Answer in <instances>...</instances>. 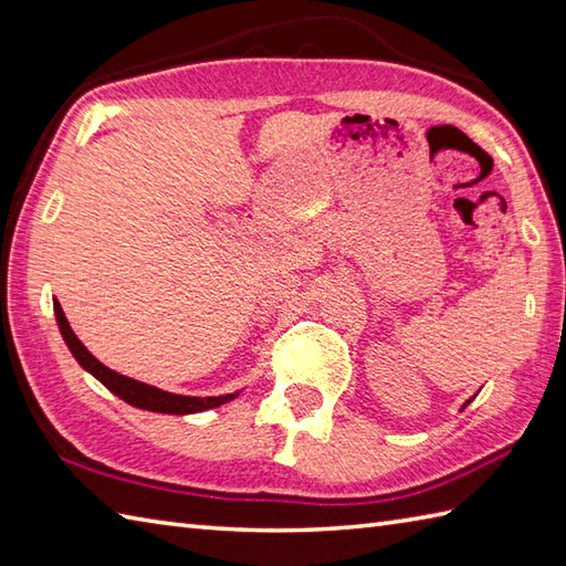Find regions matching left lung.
Wrapping results in <instances>:
<instances>
[{
    "label": "left lung",
    "mask_w": 566,
    "mask_h": 566,
    "mask_svg": "<svg viewBox=\"0 0 566 566\" xmlns=\"http://www.w3.org/2000/svg\"><path fill=\"white\" fill-rule=\"evenodd\" d=\"M474 401V396H472V399H469V401H464V406H462V411H464V408H467V403H472Z\"/></svg>",
    "instance_id": "8db88e82"
}]
</instances>
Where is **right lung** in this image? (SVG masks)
I'll return each instance as SVG.
<instances>
[{
  "mask_svg": "<svg viewBox=\"0 0 566 566\" xmlns=\"http://www.w3.org/2000/svg\"><path fill=\"white\" fill-rule=\"evenodd\" d=\"M53 311H55V321L60 335H63L65 345L70 347L72 357L77 359L80 367L84 371H90L94 379H99L106 389L116 394L118 399H124L126 403L143 408V411H153V413H167V416H189V413H201L209 411V408H219L228 401H233L235 394H223V396H185V394H172V391H163L158 387H150L146 381L130 379L126 375H118V371L109 369L102 365L97 357H94L87 347L82 345V340L75 335V331L70 328V323L65 318V311L60 306L57 298H53Z\"/></svg>",
  "mask_w": 566,
  "mask_h": 566,
  "instance_id": "add662e5",
  "label": "right lung"
}]
</instances>
